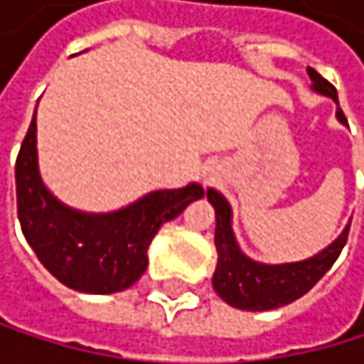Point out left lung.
Listing matches in <instances>:
<instances>
[{
    "mask_svg": "<svg viewBox=\"0 0 364 364\" xmlns=\"http://www.w3.org/2000/svg\"><path fill=\"white\" fill-rule=\"evenodd\" d=\"M308 76L312 80V89L330 95L334 102H338V93L332 82H328L318 72L308 67ZM336 117L347 124L345 113L338 109ZM207 198L216 209V251H218V264L214 273V288L229 306L240 310H273L282 308L286 304L297 301L306 292L323 277L336 257L341 255L347 235L349 225L336 240L318 255L295 262V264H279V267H269V264H257L245 257L235 245V237L231 231V209L229 203L216 192L207 190Z\"/></svg>",
    "mask_w": 364,
    "mask_h": 364,
    "instance_id": "1",
    "label": "left lung"
}]
</instances>
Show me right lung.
<instances>
[{"instance_id":"obj_1","label":"right lung","mask_w":364,"mask_h":364,"mask_svg":"<svg viewBox=\"0 0 364 364\" xmlns=\"http://www.w3.org/2000/svg\"><path fill=\"white\" fill-rule=\"evenodd\" d=\"M36 115V111H34ZM21 231L41 264L67 288L109 295L133 286L148 267V247L159 227L203 198V188L161 190L115 214H80L60 205L36 168V117L15 164Z\"/></svg>"}]
</instances>
